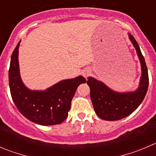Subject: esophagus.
Masks as SVG:
<instances>
[{"mask_svg": "<svg viewBox=\"0 0 156 156\" xmlns=\"http://www.w3.org/2000/svg\"><path fill=\"white\" fill-rule=\"evenodd\" d=\"M90 69H84V70H83V72H82V75H83V76H84L86 78V77H87L89 75H90Z\"/></svg>", "mask_w": 156, "mask_h": 156, "instance_id": "34e87169", "label": "esophagus"}]
</instances>
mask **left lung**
<instances>
[{
  "instance_id": "1",
  "label": "left lung",
  "mask_w": 156,
  "mask_h": 156,
  "mask_svg": "<svg viewBox=\"0 0 156 156\" xmlns=\"http://www.w3.org/2000/svg\"><path fill=\"white\" fill-rule=\"evenodd\" d=\"M129 37L141 63L142 76L138 88L133 92L119 93L113 91L104 83L92 77H89L87 81L90 87V99L94 111L102 120L114 121L126 117L136 110L147 92L149 75L145 58L135 38L130 33Z\"/></svg>"
}]
</instances>
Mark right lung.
I'll return each instance as SVG.
<instances>
[{"label": "right lung", "mask_w": 156, "mask_h": 156, "mask_svg": "<svg viewBox=\"0 0 156 156\" xmlns=\"http://www.w3.org/2000/svg\"><path fill=\"white\" fill-rule=\"evenodd\" d=\"M16 45L10 58L9 85L13 103L30 121L43 126L60 124L68 117L71 102L78 85L86 82L83 76L62 80L45 90L27 88L20 75Z\"/></svg>", "instance_id": "right-lung-1"}]
</instances>
